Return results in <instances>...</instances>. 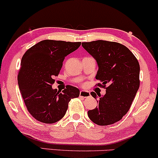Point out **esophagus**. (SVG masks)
Masks as SVG:
<instances>
[{
    "mask_svg": "<svg viewBox=\"0 0 158 158\" xmlns=\"http://www.w3.org/2000/svg\"><path fill=\"white\" fill-rule=\"evenodd\" d=\"M79 95H80V97H82V98H88V97L91 96V94H90L89 91H81L80 93H79Z\"/></svg>",
    "mask_w": 158,
    "mask_h": 158,
    "instance_id": "esophagus-1",
    "label": "esophagus"
}]
</instances>
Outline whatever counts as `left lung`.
<instances>
[{
  "mask_svg": "<svg viewBox=\"0 0 158 158\" xmlns=\"http://www.w3.org/2000/svg\"><path fill=\"white\" fill-rule=\"evenodd\" d=\"M82 47L96 60L95 76L106 89L101 96L91 92L98 106L88 112L91 121L106 126L120 121L128 112L139 87V64L134 55L121 43L106 40L82 43ZM108 87L105 88V85Z\"/></svg>",
  "mask_w": 158,
  "mask_h": 158,
  "instance_id": "left-lung-1",
  "label": "left lung"
}]
</instances>
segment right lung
Masks as SVG:
<instances>
[{"mask_svg": "<svg viewBox=\"0 0 158 158\" xmlns=\"http://www.w3.org/2000/svg\"><path fill=\"white\" fill-rule=\"evenodd\" d=\"M80 45V42L45 40L24 54L18 74L19 87L27 110L37 121L53 124L60 120L70 100L79 96V90L73 86L67 85L60 92L52 85L65 57Z\"/></svg>", "mask_w": 158, "mask_h": 158, "instance_id": "add662e5", "label": "right lung"}]
</instances>
